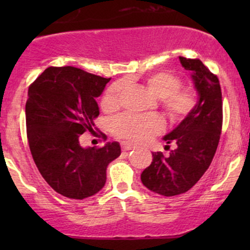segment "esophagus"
Returning a JSON list of instances; mask_svg holds the SVG:
<instances>
[{
    "mask_svg": "<svg viewBox=\"0 0 250 250\" xmlns=\"http://www.w3.org/2000/svg\"><path fill=\"white\" fill-rule=\"evenodd\" d=\"M135 147L131 143H128V142H123L122 143V150L123 151H128V150H131V149H134Z\"/></svg>",
    "mask_w": 250,
    "mask_h": 250,
    "instance_id": "1",
    "label": "esophagus"
}]
</instances>
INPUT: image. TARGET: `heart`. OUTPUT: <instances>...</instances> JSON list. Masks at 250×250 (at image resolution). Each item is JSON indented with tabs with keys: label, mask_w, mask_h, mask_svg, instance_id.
I'll return each mask as SVG.
<instances>
[{
	"label": "heart",
	"mask_w": 250,
	"mask_h": 250,
	"mask_svg": "<svg viewBox=\"0 0 250 250\" xmlns=\"http://www.w3.org/2000/svg\"><path fill=\"white\" fill-rule=\"evenodd\" d=\"M146 88L159 97L163 110L171 121H181L193 111L196 105V94L190 88H181V80L169 71H155L145 79ZM123 90L122 83L117 82L108 88L102 99L104 108L113 109L119 105ZM113 133L117 137L139 143L148 140L162 130V121L156 115H131L122 114L110 121Z\"/></svg>",
	"instance_id": "obj_1"
}]
</instances>
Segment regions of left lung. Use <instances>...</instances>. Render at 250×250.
I'll list each match as a JSON object with an SVG mask.
<instances>
[{
  "label": "left lung",
  "instance_id": "obj_1",
  "mask_svg": "<svg viewBox=\"0 0 250 250\" xmlns=\"http://www.w3.org/2000/svg\"><path fill=\"white\" fill-rule=\"evenodd\" d=\"M180 62L190 73L197 91V103L176 128L163 137L175 148L168 156L153 153V162L141 174L149 190L175 196L186 193L209 168L222 129V94L219 79L197 59L180 56ZM170 148V146H166Z\"/></svg>",
  "mask_w": 250,
  "mask_h": 250
}]
</instances>
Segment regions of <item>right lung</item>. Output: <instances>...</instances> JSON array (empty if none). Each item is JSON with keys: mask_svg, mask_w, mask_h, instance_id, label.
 I'll return each instance as SVG.
<instances>
[{"mask_svg": "<svg viewBox=\"0 0 250 250\" xmlns=\"http://www.w3.org/2000/svg\"><path fill=\"white\" fill-rule=\"evenodd\" d=\"M110 79L75 67L47 68L28 89L25 122L34 162L56 193L74 200L104 187L107 167L121 154L119 142L82 148L100 110L96 97Z\"/></svg>", "mask_w": 250, "mask_h": 250, "instance_id": "1", "label": "right lung"}]
</instances>
